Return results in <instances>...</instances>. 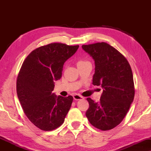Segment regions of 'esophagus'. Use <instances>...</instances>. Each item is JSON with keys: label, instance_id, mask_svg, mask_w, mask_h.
I'll return each mask as SVG.
<instances>
[{"label": "esophagus", "instance_id": "1", "mask_svg": "<svg viewBox=\"0 0 151 151\" xmlns=\"http://www.w3.org/2000/svg\"><path fill=\"white\" fill-rule=\"evenodd\" d=\"M84 98L81 96H80V95L78 94H75L73 95V99L75 100H82V99H83Z\"/></svg>", "mask_w": 151, "mask_h": 151}]
</instances>
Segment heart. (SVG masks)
<instances>
[{
  "mask_svg": "<svg viewBox=\"0 0 151 151\" xmlns=\"http://www.w3.org/2000/svg\"><path fill=\"white\" fill-rule=\"evenodd\" d=\"M86 62H87L85 60H83V59H81V60H79L78 62V64H82V63H86Z\"/></svg>",
  "mask_w": 151,
  "mask_h": 151,
  "instance_id": "obj_1",
  "label": "heart"
}]
</instances>
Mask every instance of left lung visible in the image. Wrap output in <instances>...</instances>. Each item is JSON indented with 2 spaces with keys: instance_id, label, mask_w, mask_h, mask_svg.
I'll list each match as a JSON object with an SVG mask.
<instances>
[{
  "instance_id": "obj_1",
  "label": "left lung",
  "mask_w": 151,
  "mask_h": 151,
  "mask_svg": "<svg viewBox=\"0 0 151 151\" xmlns=\"http://www.w3.org/2000/svg\"><path fill=\"white\" fill-rule=\"evenodd\" d=\"M82 47L95 60L92 84L103 88L99 102L86 98L89 107L86 116L94 127L109 131L122 122L133 101L135 86L131 67L127 58L108 43Z\"/></svg>"
}]
</instances>
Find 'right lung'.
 Masks as SVG:
<instances>
[{
    "mask_svg": "<svg viewBox=\"0 0 151 151\" xmlns=\"http://www.w3.org/2000/svg\"><path fill=\"white\" fill-rule=\"evenodd\" d=\"M53 42L38 47L24 60L16 81L18 98L31 122L42 131H53L63 124L73 97L56 96L54 81L62 77L64 63L78 50Z\"/></svg>",
    "mask_w": 151,
    "mask_h": 151,
    "instance_id": "1",
    "label": "right lung"
}]
</instances>
